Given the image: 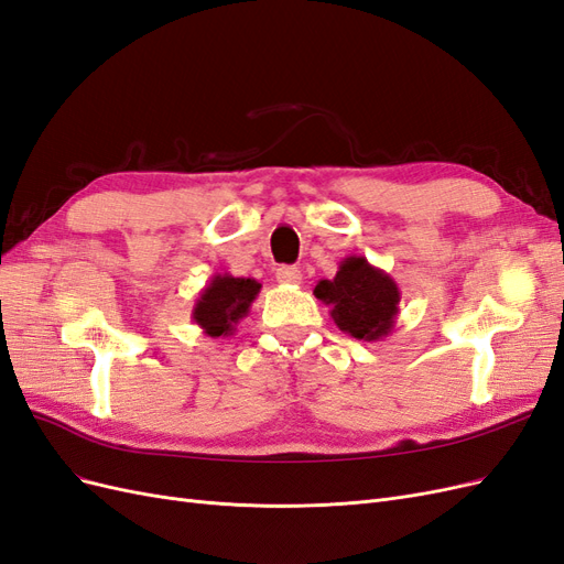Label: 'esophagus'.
<instances>
[{
	"instance_id": "esophagus-1",
	"label": "esophagus",
	"mask_w": 564,
	"mask_h": 564,
	"mask_svg": "<svg viewBox=\"0 0 564 564\" xmlns=\"http://www.w3.org/2000/svg\"><path fill=\"white\" fill-rule=\"evenodd\" d=\"M303 275L296 265H280L278 268V282L282 284H301Z\"/></svg>"
}]
</instances>
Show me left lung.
<instances>
[{
	"mask_svg": "<svg viewBox=\"0 0 564 564\" xmlns=\"http://www.w3.org/2000/svg\"><path fill=\"white\" fill-rule=\"evenodd\" d=\"M313 294L329 305L336 327L357 340H381L395 329L400 286L365 256L352 253L340 261L336 278L319 280Z\"/></svg>",
	"mask_w": 564,
	"mask_h": 564,
	"instance_id": "left-lung-1",
	"label": "left lung"
}]
</instances>
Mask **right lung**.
Segmentation results:
<instances>
[{
    "label": "right lung",
    "mask_w": 564,
    "mask_h": 564,
    "mask_svg": "<svg viewBox=\"0 0 564 564\" xmlns=\"http://www.w3.org/2000/svg\"><path fill=\"white\" fill-rule=\"evenodd\" d=\"M261 292V282L253 278H235L230 272H216L212 282L202 289L193 319L197 327L212 336H230L235 334V324L249 315L251 303Z\"/></svg>",
    "instance_id": "obj_1"
}]
</instances>
